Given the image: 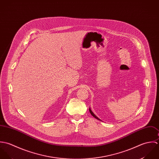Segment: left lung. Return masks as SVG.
Wrapping results in <instances>:
<instances>
[{
  "instance_id": "8db88e82",
  "label": "left lung",
  "mask_w": 159,
  "mask_h": 159,
  "mask_svg": "<svg viewBox=\"0 0 159 159\" xmlns=\"http://www.w3.org/2000/svg\"><path fill=\"white\" fill-rule=\"evenodd\" d=\"M89 111H90V114H92V116H93L95 118H96V119H98V120H100V119H99L98 117H96V116L95 114H94V113L92 112V111L91 110V109H90V108H89Z\"/></svg>"
}]
</instances>
